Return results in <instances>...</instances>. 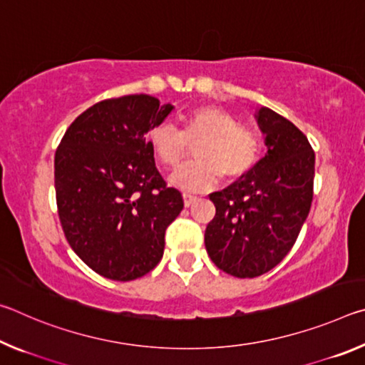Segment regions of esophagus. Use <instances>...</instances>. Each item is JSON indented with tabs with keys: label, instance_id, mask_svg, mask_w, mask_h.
<instances>
[{
	"label": "esophagus",
	"instance_id": "1",
	"mask_svg": "<svg viewBox=\"0 0 365 365\" xmlns=\"http://www.w3.org/2000/svg\"><path fill=\"white\" fill-rule=\"evenodd\" d=\"M195 201H196V196L188 195V193L183 195V205H185V207H190L191 205H193Z\"/></svg>",
	"mask_w": 365,
	"mask_h": 365
}]
</instances>
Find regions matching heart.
<instances>
[{"mask_svg": "<svg viewBox=\"0 0 365 365\" xmlns=\"http://www.w3.org/2000/svg\"><path fill=\"white\" fill-rule=\"evenodd\" d=\"M182 130L159 123L148 133L151 151L165 169H174L193 148L196 160L185 164L170 175L169 182L185 191H206L217 183L243 178L255 168L262 140L252 127L238 123L230 110L207 104L182 115Z\"/></svg>", "mask_w": 365, "mask_h": 365, "instance_id": "obj_1", "label": "heart"}]
</instances>
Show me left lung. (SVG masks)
<instances>
[{"mask_svg": "<svg viewBox=\"0 0 365 365\" xmlns=\"http://www.w3.org/2000/svg\"><path fill=\"white\" fill-rule=\"evenodd\" d=\"M255 117L267 153L243 178L209 196L215 215L205 233L211 261L238 279L262 275L288 255L312 202L316 154L306 135L269 108Z\"/></svg>", "mask_w": 365, "mask_h": 365, "instance_id": "left-lung-1", "label": "left lung"}]
</instances>
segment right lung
Returning <instances> with one entry per match:
<instances>
[{
  "mask_svg": "<svg viewBox=\"0 0 365 365\" xmlns=\"http://www.w3.org/2000/svg\"><path fill=\"white\" fill-rule=\"evenodd\" d=\"M172 110L150 95L96 103L71 123L54 156L67 242L106 279L130 282L156 267L165 228L183 209L180 191L165 187L146 140Z\"/></svg>",
  "mask_w": 365,
  "mask_h": 365,
  "instance_id": "right-lung-1",
  "label": "right lung"
}]
</instances>
